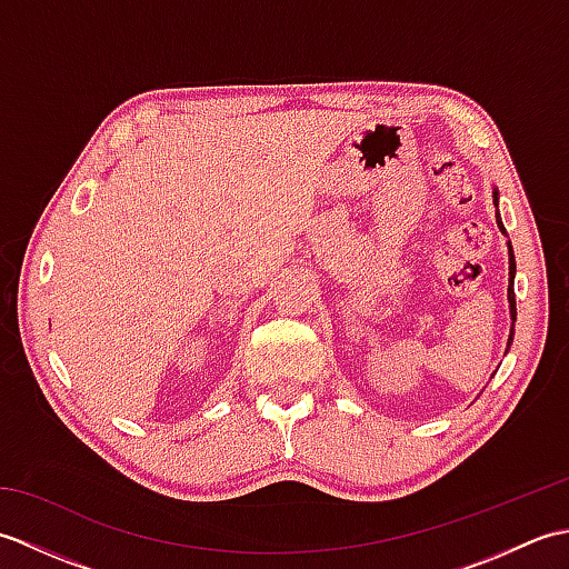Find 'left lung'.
Here are the masks:
<instances>
[{"label": "left lung", "instance_id": "left-lung-1", "mask_svg": "<svg viewBox=\"0 0 569 569\" xmlns=\"http://www.w3.org/2000/svg\"><path fill=\"white\" fill-rule=\"evenodd\" d=\"M493 204H497V224H499V229L501 232L506 234V227H503V222H501V217H499V192L493 190ZM513 276H516V259H513V249H511V241H509V281H511V286H509V306H511V320L516 322V293H513ZM513 342V328H511V335H509V345Z\"/></svg>", "mask_w": 569, "mask_h": 569}]
</instances>
